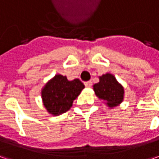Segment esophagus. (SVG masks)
<instances>
[{
    "instance_id": "1",
    "label": "esophagus",
    "mask_w": 159,
    "mask_h": 159,
    "mask_svg": "<svg viewBox=\"0 0 159 159\" xmlns=\"http://www.w3.org/2000/svg\"><path fill=\"white\" fill-rule=\"evenodd\" d=\"M84 84H85V86H86L87 88H91V87H92V82H91V81H86Z\"/></svg>"
}]
</instances>
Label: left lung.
I'll list each match as a JSON object with an SVG mask.
<instances>
[{
    "mask_svg": "<svg viewBox=\"0 0 159 159\" xmlns=\"http://www.w3.org/2000/svg\"><path fill=\"white\" fill-rule=\"evenodd\" d=\"M95 95L106 102L109 107L118 106L124 99V89L111 73L100 77V81L94 85Z\"/></svg>",
    "mask_w": 159,
    "mask_h": 159,
    "instance_id": "obj_1",
    "label": "left lung"
}]
</instances>
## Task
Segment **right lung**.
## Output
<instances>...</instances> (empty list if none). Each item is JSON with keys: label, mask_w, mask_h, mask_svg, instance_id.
Returning a JSON list of instances; mask_svg holds the SVG:
<instances>
[{"label": "right lung", "mask_w": 159, "mask_h": 159, "mask_svg": "<svg viewBox=\"0 0 159 159\" xmlns=\"http://www.w3.org/2000/svg\"><path fill=\"white\" fill-rule=\"evenodd\" d=\"M84 88L80 80H68L66 76L57 74L47 83L41 91L43 104L50 114L61 115L69 111Z\"/></svg>", "instance_id": "obj_1"}]
</instances>
